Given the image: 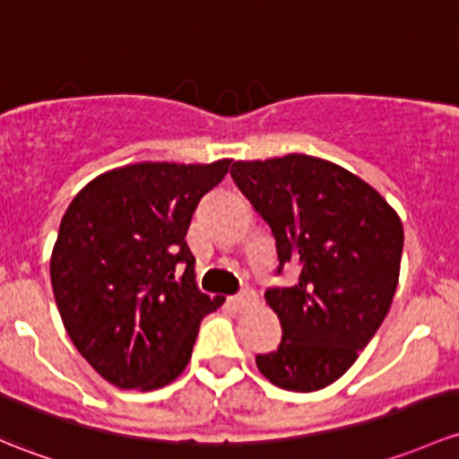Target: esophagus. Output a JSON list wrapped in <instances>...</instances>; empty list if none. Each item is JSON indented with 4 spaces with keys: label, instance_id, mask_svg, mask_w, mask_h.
Returning a JSON list of instances; mask_svg holds the SVG:
<instances>
[{
    "label": "esophagus",
    "instance_id": "esophagus-1",
    "mask_svg": "<svg viewBox=\"0 0 459 459\" xmlns=\"http://www.w3.org/2000/svg\"><path fill=\"white\" fill-rule=\"evenodd\" d=\"M255 303H257V294H255L253 290H246V292H242V294H238V297H233L230 299V306L235 307V310H248L250 306H255Z\"/></svg>",
    "mask_w": 459,
    "mask_h": 459
}]
</instances>
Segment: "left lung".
Here are the masks:
<instances>
[{
    "label": "left lung",
    "instance_id": "left-lung-1",
    "mask_svg": "<svg viewBox=\"0 0 459 459\" xmlns=\"http://www.w3.org/2000/svg\"><path fill=\"white\" fill-rule=\"evenodd\" d=\"M230 176L273 229L281 266H299L294 286L266 292L283 334L277 350L257 356V368L288 392L327 387L392 307L403 221L363 178L323 158L238 160Z\"/></svg>",
    "mask_w": 459,
    "mask_h": 459
}]
</instances>
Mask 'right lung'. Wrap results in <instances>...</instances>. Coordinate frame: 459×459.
<instances>
[{"label":"right lung","instance_id":"right-lung-1","mask_svg":"<svg viewBox=\"0 0 459 459\" xmlns=\"http://www.w3.org/2000/svg\"><path fill=\"white\" fill-rule=\"evenodd\" d=\"M229 165L221 158L116 167L67 206L50 257L52 290L72 343L114 387L152 392L173 383L200 321L224 303L197 290L186 230Z\"/></svg>","mask_w":459,"mask_h":459}]
</instances>
